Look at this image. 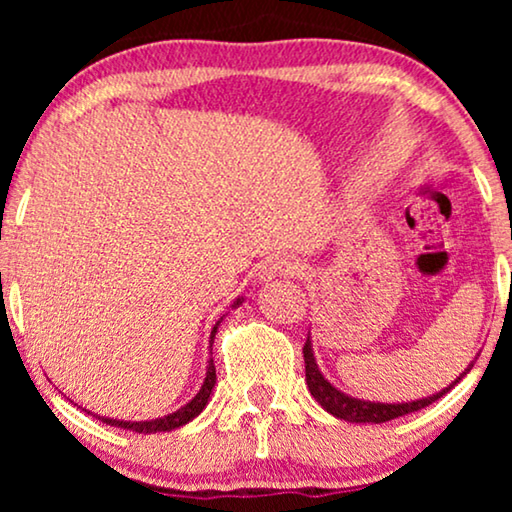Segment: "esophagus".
<instances>
[{"mask_svg": "<svg viewBox=\"0 0 512 512\" xmlns=\"http://www.w3.org/2000/svg\"><path fill=\"white\" fill-rule=\"evenodd\" d=\"M293 275H300V263L291 256H272L265 263H261V268H258V277H261L263 282H270V279L275 277H293Z\"/></svg>", "mask_w": 512, "mask_h": 512, "instance_id": "1", "label": "esophagus"}]
</instances>
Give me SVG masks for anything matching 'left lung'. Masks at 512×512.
I'll use <instances>...</instances> for the list:
<instances>
[{"instance_id": "obj_1", "label": "left lung", "mask_w": 512, "mask_h": 512, "mask_svg": "<svg viewBox=\"0 0 512 512\" xmlns=\"http://www.w3.org/2000/svg\"><path fill=\"white\" fill-rule=\"evenodd\" d=\"M303 356H305V380H307V387H310L312 396L317 398V403L326 412H331L333 417L345 419V422H356V424H361V422L382 424V422H391V419H396V417L410 415V412L422 410V408H426V405L436 403L438 398H443L447 391H450L454 384L461 380V377H466L468 370L473 368V363H471V366H468L464 373H461L457 380L450 384V387H445L443 391H438V394H433L429 398H422V401H412V403H370V401H359V398H352V396L342 394L340 389H335L333 384L328 382L326 377L319 373V366H317V361H314V354H312L310 338L305 340Z\"/></svg>"}]
</instances>
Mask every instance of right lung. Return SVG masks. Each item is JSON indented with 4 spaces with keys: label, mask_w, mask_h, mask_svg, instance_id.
Returning a JSON list of instances; mask_svg holds the SVG:
<instances>
[{
    "label": "right lung",
    "mask_w": 512,
    "mask_h": 512,
    "mask_svg": "<svg viewBox=\"0 0 512 512\" xmlns=\"http://www.w3.org/2000/svg\"><path fill=\"white\" fill-rule=\"evenodd\" d=\"M240 303H242V300H237L235 305H240ZM216 328H219V324L214 326L212 340H214V335H216ZM214 384H216V368H214V359H209L205 384H202V389L198 391V396H195L191 403H186L181 410L172 412V415L160 417V419H151V422H118V419H107V417H100V419H102V422L111 424V426H121V429L135 431V433H156V431H172V429H179V426L188 424L193 417L200 415L202 408H205L207 401H209V394H212Z\"/></svg>",
    "instance_id": "1"
}]
</instances>
